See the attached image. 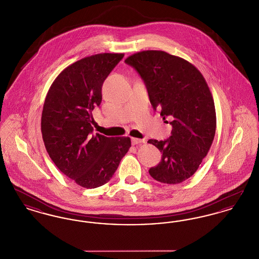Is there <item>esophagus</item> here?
Segmentation results:
<instances>
[{
  "label": "esophagus",
  "instance_id": "esophagus-1",
  "mask_svg": "<svg viewBox=\"0 0 259 259\" xmlns=\"http://www.w3.org/2000/svg\"><path fill=\"white\" fill-rule=\"evenodd\" d=\"M131 142H132V145H138V144L145 143V140L138 139V138H132V139H131Z\"/></svg>",
  "mask_w": 259,
  "mask_h": 259
}]
</instances>
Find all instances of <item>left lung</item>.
Segmentation results:
<instances>
[{
    "label": "left lung",
    "instance_id": "1",
    "mask_svg": "<svg viewBox=\"0 0 259 259\" xmlns=\"http://www.w3.org/2000/svg\"><path fill=\"white\" fill-rule=\"evenodd\" d=\"M125 63L140 74L152 108L172 127L167 140L148 141L162 153L148 172L163 184H181L197 171L214 138L217 117L209 87L192 64L160 50L138 52Z\"/></svg>",
    "mask_w": 259,
    "mask_h": 259
}]
</instances>
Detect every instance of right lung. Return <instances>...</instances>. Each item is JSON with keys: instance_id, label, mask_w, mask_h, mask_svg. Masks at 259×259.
<instances>
[{"instance_id": "right-lung-1", "label": "right lung", "mask_w": 259, "mask_h": 259, "mask_svg": "<svg viewBox=\"0 0 259 259\" xmlns=\"http://www.w3.org/2000/svg\"><path fill=\"white\" fill-rule=\"evenodd\" d=\"M123 53H101L67 67L51 84L41 114V134L57 168L77 185L107 184L131 147L128 137L93 134L92 111L102 87Z\"/></svg>"}]
</instances>
